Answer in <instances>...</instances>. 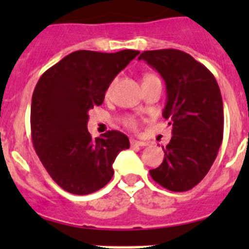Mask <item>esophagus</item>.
<instances>
[{"label":"esophagus","mask_w":249,"mask_h":249,"mask_svg":"<svg viewBox=\"0 0 249 249\" xmlns=\"http://www.w3.org/2000/svg\"><path fill=\"white\" fill-rule=\"evenodd\" d=\"M131 146L144 147V146H147V142H143V141H138V140H135V138H132V140H131Z\"/></svg>","instance_id":"obj_1"}]
</instances>
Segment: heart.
<instances>
[{
    "label": "heart",
    "mask_w": 249,
    "mask_h": 249,
    "mask_svg": "<svg viewBox=\"0 0 249 249\" xmlns=\"http://www.w3.org/2000/svg\"><path fill=\"white\" fill-rule=\"evenodd\" d=\"M153 77H156L155 74L148 73V74H146V76H144L143 80H148V78H153ZM124 124H126L128 128H135V127L137 126V122H136V120L133 117H126V118H124Z\"/></svg>",
    "instance_id": "heart-1"
}]
</instances>
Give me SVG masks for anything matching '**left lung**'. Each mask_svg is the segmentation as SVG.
Listing matches in <instances>:
<instances>
[{
    "label": "left lung",
    "mask_w": 249,
    "mask_h": 249,
    "mask_svg": "<svg viewBox=\"0 0 249 249\" xmlns=\"http://www.w3.org/2000/svg\"><path fill=\"white\" fill-rule=\"evenodd\" d=\"M143 59L166 82L163 117L172 138L164 160L151 177L172 192L198 184L214 162L223 140V102L214 76L191 54L179 50L144 51Z\"/></svg>",
    "instance_id": "1"
}]
</instances>
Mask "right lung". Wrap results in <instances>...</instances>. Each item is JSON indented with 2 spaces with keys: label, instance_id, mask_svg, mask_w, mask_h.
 <instances>
[{
  "label": "right lung",
  "instance_id": "add662e5",
  "mask_svg": "<svg viewBox=\"0 0 249 249\" xmlns=\"http://www.w3.org/2000/svg\"><path fill=\"white\" fill-rule=\"evenodd\" d=\"M140 53L76 51L41 76L32 94L31 135L51 178L73 195H89L111 181L117 155L129 148L126 135L108 131L92 138L89 111L101 106L109 85Z\"/></svg>",
  "mask_w": 249,
  "mask_h": 249
}]
</instances>
